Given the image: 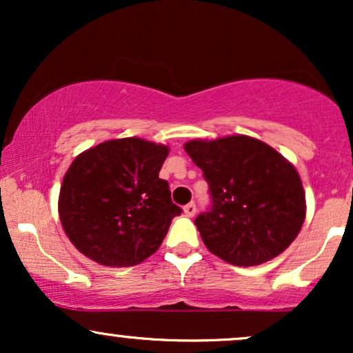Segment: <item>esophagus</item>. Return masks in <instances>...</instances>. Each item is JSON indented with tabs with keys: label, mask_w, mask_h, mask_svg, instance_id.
<instances>
[{
	"label": "esophagus",
	"mask_w": 353,
	"mask_h": 353,
	"mask_svg": "<svg viewBox=\"0 0 353 353\" xmlns=\"http://www.w3.org/2000/svg\"><path fill=\"white\" fill-rule=\"evenodd\" d=\"M184 214L188 217H192L194 214H196V204H194V202H189L188 205H184Z\"/></svg>",
	"instance_id": "obj_1"
}]
</instances>
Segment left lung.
I'll return each instance as SVG.
<instances>
[{"mask_svg":"<svg viewBox=\"0 0 353 353\" xmlns=\"http://www.w3.org/2000/svg\"><path fill=\"white\" fill-rule=\"evenodd\" d=\"M185 152L204 172L210 212L196 219L205 247L232 265L272 261L294 242L305 221V192L290 161L255 137L192 139Z\"/></svg>","mask_w":353,"mask_h":353,"instance_id":"8db88e82","label":"left lung"}]
</instances>
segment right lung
Here are the masks:
<instances>
[{
	"mask_svg": "<svg viewBox=\"0 0 353 353\" xmlns=\"http://www.w3.org/2000/svg\"><path fill=\"white\" fill-rule=\"evenodd\" d=\"M169 148L141 137L104 141L76 156L58 212L71 244L106 267H131L163 244L181 208L159 179Z\"/></svg>",
	"mask_w": 353,
	"mask_h": 353,
	"instance_id": "obj_1",
	"label": "right lung"
}]
</instances>
